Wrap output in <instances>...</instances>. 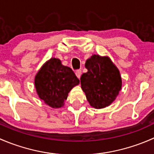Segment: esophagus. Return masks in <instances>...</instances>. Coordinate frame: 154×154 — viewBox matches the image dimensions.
I'll return each instance as SVG.
<instances>
[{"label": "esophagus", "mask_w": 154, "mask_h": 154, "mask_svg": "<svg viewBox=\"0 0 154 154\" xmlns=\"http://www.w3.org/2000/svg\"><path fill=\"white\" fill-rule=\"evenodd\" d=\"M75 74H76V76H77V78L80 79V77H81L82 71H81V70H77V71H76Z\"/></svg>", "instance_id": "34e87169"}]
</instances>
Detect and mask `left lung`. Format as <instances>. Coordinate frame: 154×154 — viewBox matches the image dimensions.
<instances>
[{"label": "left lung", "instance_id": "obj_1", "mask_svg": "<svg viewBox=\"0 0 154 154\" xmlns=\"http://www.w3.org/2000/svg\"><path fill=\"white\" fill-rule=\"evenodd\" d=\"M85 66L88 71L82 74L80 83L89 104L95 109L109 106L122 88L119 70L108 57L95 54L86 60Z\"/></svg>", "mask_w": 154, "mask_h": 154}]
</instances>
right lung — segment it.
I'll return each mask as SVG.
<instances>
[{
    "instance_id": "obj_1",
    "label": "right lung",
    "mask_w": 154,
    "mask_h": 154,
    "mask_svg": "<svg viewBox=\"0 0 154 154\" xmlns=\"http://www.w3.org/2000/svg\"><path fill=\"white\" fill-rule=\"evenodd\" d=\"M80 83L71 68L62 65L59 59L46 62L35 77V87L41 100L52 108L64 105L68 93Z\"/></svg>"
}]
</instances>
